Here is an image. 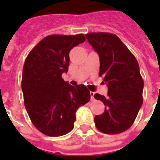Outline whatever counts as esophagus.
<instances>
[{"label":"esophagus","mask_w":160,"mask_h":160,"mask_svg":"<svg viewBox=\"0 0 160 160\" xmlns=\"http://www.w3.org/2000/svg\"><path fill=\"white\" fill-rule=\"evenodd\" d=\"M90 97H91V100H93V99H94V95H95V92H92V91H90Z\"/></svg>","instance_id":"34e87169"}]
</instances>
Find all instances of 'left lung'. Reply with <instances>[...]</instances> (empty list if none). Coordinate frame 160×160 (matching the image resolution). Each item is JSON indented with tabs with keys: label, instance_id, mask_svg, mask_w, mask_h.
Wrapping results in <instances>:
<instances>
[{
	"label": "left lung",
	"instance_id": "1",
	"mask_svg": "<svg viewBox=\"0 0 160 160\" xmlns=\"http://www.w3.org/2000/svg\"><path fill=\"white\" fill-rule=\"evenodd\" d=\"M88 41L100 56V77L108 86L107 96L94 97L105 105L95 115V126L104 134H117L129 129L143 104L144 80L134 55L114 34L90 32Z\"/></svg>",
	"mask_w": 160,
	"mask_h": 160
}]
</instances>
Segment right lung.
I'll list each match as a JSON object with an SVG mask.
<instances>
[{
  "label": "right lung",
  "mask_w": 160,
  "mask_h": 160,
  "mask_svg": "<svg viewBox=\"0 0 160 160\" xmlns=\"http://www.w3.org/2000/svg\"><path fill=\"white\" fill-rule=\"evenodd\" d=\"M85 41L84 34L51 35L42 39L25 60L21 80L24 104L34 126L46 135L61 136L71 131L75 112L90 100L85 85L73 86L62 78L70 65V51Z\"/></svg>",
  "instance_id": "right-lung-1"
}]
</instances>
